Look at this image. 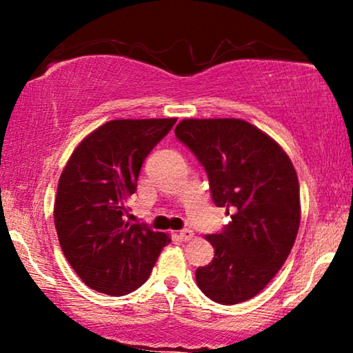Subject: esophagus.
Segmentation results:
<instances>
[{"mask_svg": "<svg viewBox=\"0 0 353 353\" xmlns=\"http://www.w3.org/2000/svg\"><path fill=\"white\" fill-rule=\"evenodd\" d=\"M192 238H194V233H192V231L191 230H181L180 231V239L181 241H190V239H192Z\"/></svg>", "mask_w": 353, "mask_h": 353, "instance_id": "1", "label": "esophagus"}]
</instances>
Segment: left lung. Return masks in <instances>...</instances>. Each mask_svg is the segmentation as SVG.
I'll return each mask as SVG.
<instances>
[{
	"label": "left lung",
	"mask_w": 353,
	"mask_h": 353,
	"mask_svg": "<svg viewBox=\"0 0 353 353\" xmlns=\"http://www.w3.org/2000/svg\"><path fill=\"white\" fill-rule=\"evenodd\" d=\"M176 138L204 165L212 199L230 225L205 239L214 260L196 270L202 292L221 305L257 296L279 272L301 225L299 178L284 149L241 119H185Z\"/></svg>",
	"instance_id": "left-lung-1"
}]
</instances>
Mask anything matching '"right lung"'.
<instances>
[{
  "label": "right lung",
  "mask_w": 353,
  "mask_h": 353,
  "mask_svg": "<svg viewBox=\"0 0 353 353\" xmlns=\"http://www.w3.org/2000/svg\"><path fill=\"white\" fill-rule=\"evenodd\" d=\"M176 119L110 120L74 149L61 173L54 225L62 252L86 286L125 296L149 278L170 236L127 220L144 159Z\"/></svg>",
  "instance_id": "1"
}]
</instances>
